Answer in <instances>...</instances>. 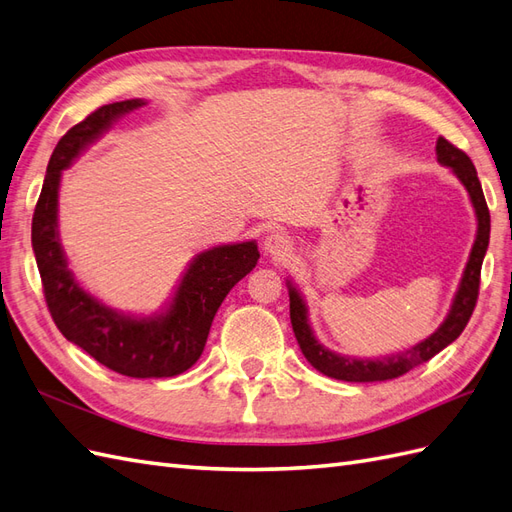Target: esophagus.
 I'll list each match as a JSON object with an SVG mask.
<instances>
[{
  "label": "esophagus",
  "instance_id": "esophagus-1",
  "mask_svg": "<svg viewBox=\"0 0 512 512\" xmlns=\"http://www.w3.org/2000/svg\"><path fill=\"white\" fill-rule=\"evenodd\" d=\"M264 251L266 255H270L272 259H285L287 255L292 253V240L290 235L283 233V231H272L266 235L264 240Z\"/></svg>",
  "mask_w": 512,
  "mask_h": 512
}]
</instances>
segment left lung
<instances>
[{"instance_id":"obj_1","label":"left lung","mask_w":512,"mask_h":512,"mask_svg":"<svg viewBox=\"0 0 512 512\" xmlns=\"http://www.w3.org/2000/svg\"><path fill=\"white\" fill-rule=\"evenodd\" d=\"M437 160L443 166L452 168V173L461 179L465 190L469 192L471 205H474L476 218H478L476 242L469 253V261L465 266L463 279H461V285H458V292L454 296V303H452L448 318H445L439 329L430 337H426L424 342L411 346L409 350H402V352H398V355H389V357H381V359L344 357V355H337V352H333L329 348H324L318 342L309 326L307 305H305L303 296H300L296 287L287 281V290H290V320H292L294 335L298 339V346H300V350H303L305 359L324 376H331V378H337V381H346V383L391 381V378H398L409 370L417 368V365L430 361L437 355V352H441L445 346H450L454 339L463 333V329L471 318V313H474L478 290H480L482 259L489 248V233H491L489 207H487V201H484L476 168H474V164H471L467 153L456 149L454 144L445 138H439L437 140Z\"/></svg>"}]
</instances>
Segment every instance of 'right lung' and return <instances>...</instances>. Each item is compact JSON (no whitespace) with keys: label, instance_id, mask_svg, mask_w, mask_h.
Instances as JSON below:
<instances>
[{"label":"right lung","instance_id":"obj_1","mask_svg":"<svg viewBox=\"0 0 512 512\" xmlns=\"http://www.w3.org/2000/svg\"><path fill=\"white\" fill-rule=\"evenodd\" d=\"M140 106H144L142 99L108 103L60 138L34 209L32 248L49 313L69 342L112 372L131 378H168L199 361L218 307L231 287L255 268L259 251L251 240L199 253L183 274L170 305L147 318L125 316L106 307L75 281L58 235L62 170L116 119Z\"/></svg>","mask_w":512,"mask_h":512}]
</instances>
